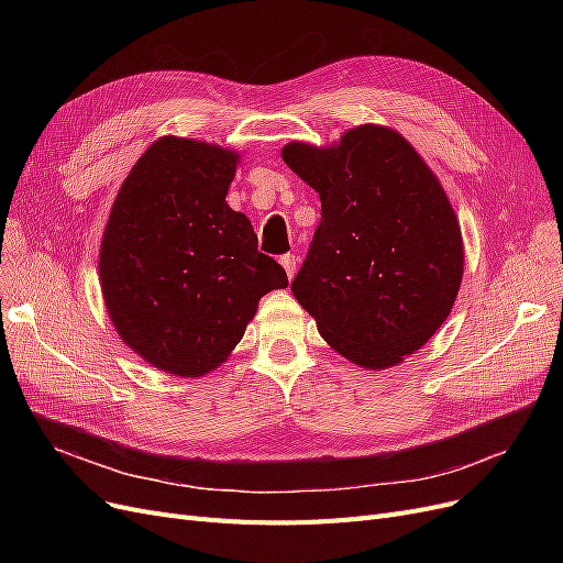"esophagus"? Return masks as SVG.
<instances>
[{"instance_id": "esophagus-1", "label": "esophagus", "mask_w": 563, "mask_h": 563, "mask_svg": "<svg viewBox=\"0 0 563 563\" xmlns=\"http://www.w3.org/2000/svg\"><path fill=\"white\" fill-rule=\"evenodd\" d=\"M280 264L285 266V274H287V278L291 280V278H294V274H297V266H299V255L287 253V255H283V257H280Z\"/></svg>"}]
</instances>
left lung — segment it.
Listing matches in <instances>:
<instances>
[{"label":"left lung","mask_w":563,"mask_h":563,"mask_svg":"<svg viewBox=\"0 0 563 563\" xmlns=\"http://www.w3.org/2000/svg\"><path fill=\"white\" fill-rule=\"evenodd\" d=\"M283 162L321 200L291 294L340 356L365 369L401 363L442 327L461 287L448 194L416 147L380 125L353 128L331 147L287 143Z\"/></svg>","instance_id":"obj_1"}]
</instances>
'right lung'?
I'll return each instance as SVG.
<instances>
[{"instance_id": "1", "label": "right lung", "mask_w": 563, "mask_h": 563, "mask_svg": "<svg viewBox=\"0 0 563 563\" xmlns=\"http://www.w3.org/2000/svg\"><path fill=\"white\" fill-rule=\"evenodd\" d=\"M240 155L162 136L118 191L100 246V285L118 335L175 376L217 369L257 303L287 287L257 251L246 214L225 202Z\"/></svg>"}]
</instances>
